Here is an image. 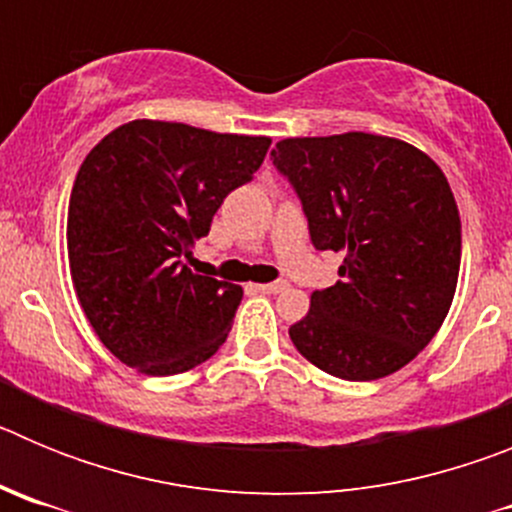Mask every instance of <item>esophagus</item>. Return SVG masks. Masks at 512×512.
Instances as JSON below:
<instances>
[{
    "label": "esophagus",
    "instance_id": "1",
    "mask_svg": "<svg viewBox=\"0 0 512 512\" xmlns=\"http://www.w3.org/2000/svg\"><path fill=\"white\" fill-rule=\"evenodd\" d=\"M256 289H259V292H264V295H279V292H284V289H287V282L256 284Z\"/></svg>",
    "mask_w": 512,
    "mask_h": 512
}]
</instances>
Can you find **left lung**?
<instances>
[{
    "mask_svg": "<svg viewBox=\"0 0 512 512\" xmlns=\"http://www.w3.org/2000/svg\"><path fill=\"white\" fill-rule=\"evenodd\" d=\"M318 251L343 253L338 282L310 297L289 338L348 382L387 377L441 328L456 292L461 220L443 171L395 138H287L271 151Z\"/></svg>",
    "mask_w": 512,
    "mask_h": 512,
    "instance_id": "1",
    "label": "left lung"
}]
</instances>
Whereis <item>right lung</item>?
<instances>
[{
  "instance_id": "1",
  "label": "right lung",
  "mask_w": 512,
  "mask_h": 512,
  "mask_svg": "<svg viewBox=\"0 0 512 512\" xmlns=\"http://www.w3.org/2000/svg\"><path fill=\"white\" fill-rule=\"evenodd\" d=\"M269 138L133 120L92 148L69 202V264L81 310L122 364L169 377L228 338L243 289L194 274L192 246Z\"/></svg>"
}]
</instances>
